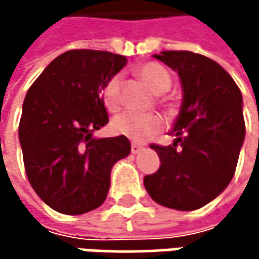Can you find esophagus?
<instances>
[{"label": "esophagus", "instance_id": "obj_1", "mask_svg": "<svg viewBox=\"0 0 259 259\" xmlns=\"http://www.w3.org/2000/svg\"><path fill=\"white\" fill-rule=\"evenodd\" d=\"M141 150H142V145H139V144H136V142L132 144V153H133V154H138Z\"/></svg>", "mask_w": 259, "mask_h": 259}]
</instances>
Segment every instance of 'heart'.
I'll list each match as a JSON object with an SVG mask.
<instances>
[{"mask_svg": "<svg viewBox=\"0 0 259 259\" xmlns=\"http://www.w3.org/2000/svg\"><path fill=\"white\" fill-rule=\"evenodd\" d=\"M138 75L156 94L166 93L171 88L172 78L169 72L159 63H145L138 67ZM123 78L121 75H114L108 79L102 88L103 102L108 109L117 111L120 108V93ZM162 129V118L156 114H138L124 112L114 118L112 130L117 135L126 136L133 142H145Z\"/></svg>", "mask_w": 259, "mask_h": 259, "instance_id": "b5f03b06", "label": "heart"}]
</instances>
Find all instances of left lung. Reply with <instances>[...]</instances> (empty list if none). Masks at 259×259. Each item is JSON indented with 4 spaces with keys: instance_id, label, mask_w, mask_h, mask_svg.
<instances>
[{
    "instance_id": "8db88e82",
    "label": "left lung",
    "mask_w": 259,
    "mask_h": 259,
    "mask_svg": "<svg viewBox=\"0 0 259 259\" xmlns=\"http://www.w3.org/2000/svg\"><path fill=\"white\" fill-rule=\"evenodd\" d=\"M179 73L183 100L172 129L174 142L151 145L160 168L144 186L157 204L190 211L219 196L231 183L244 141L243 97L216 61L190 51L153 55Z\"/></svg>"
}]
</instances>
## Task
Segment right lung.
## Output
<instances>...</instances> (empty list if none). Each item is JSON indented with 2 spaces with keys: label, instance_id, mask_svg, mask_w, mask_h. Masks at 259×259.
Listing matches in <instances>:
<instances>
[{
  "label": "right lung",
  "instance_id": "1",
  "mask_svg": "<svg viewBox=\"0 0 259 259\" xmlns=\"http://www.w3.org/2000/svg\"><path fill=\"white\" fill-rule=\"evenodd\" d=\"M126 64V57L106 51H67L26 93L19 123L26 177L58 213L76 216L100 207L112 166L130 154L126 136H93L109 121L102 88Z\"/></svg>",
  "mask_w": 259,
  "mask_h": 259
}]
</instances>
